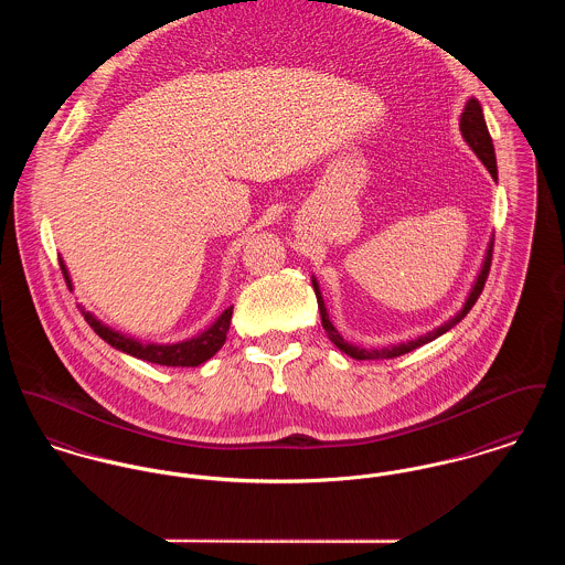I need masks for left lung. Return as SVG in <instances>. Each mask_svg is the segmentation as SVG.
<instances>
[{
  "instance_id": "1",
  "label": "left lung",
  "mask_w": 565,
  "mask_h": 565,
  "mask_svg": "<svg viewBox=\"0 0 565 565\" xmlns=\"http://www.w3.org/2000/svg\"><path fill=\"white\" fill-rule=\"evenodd\" d=\"M460 129H462L463 140L468 142V147L477 153V157L483 161V166L488 168V172L492 174V179H497V157H494V145H492V138H490V131H488V125H486V118H483V109L477 99H468L463 105L462 118H460ZM492 250H494V239L490 242L488 246V253H486V260L481 265V271L468 294V300L463 305L462 310L458 315H454L447 323L438 326L436 330L414 339V341H406V343H399V345H391V348H382V350H364L359 345H352L348 341H343V337L337 332V328L330 323L328 319V310L323 307V298H321V291H319V285L317 280H312V287H315V296H317V305H319V312H321V326L323 330L328 332L330 341L341 350L345 352L348 356L356 360H384V359H397L402 354H408L412 350L438 339L440 334H445L447 330H451L456 323H460L463 317L468 315V310L472 308V305L477 302V298L481 296L483 291V285L488 280V274H490V263H492Z\"/></svg>"
}]
</instances>
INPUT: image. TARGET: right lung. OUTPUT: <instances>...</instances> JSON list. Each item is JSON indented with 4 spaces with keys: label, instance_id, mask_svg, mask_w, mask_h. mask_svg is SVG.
I'll return each instance as SVG.
<instances>
[{
    "label": "right lung",
    "instance_id": "1",
    "mask_svg": "<svg viewBox=\"0 0 565 565\" xmlns=\"http://www.w3.org/2000/svg\"><path fill=\"white\" fill-rule=\"evenodd\" d=\"M60 269L64 274L66 285L71 287V278H68V271H66L62 260H60ZM82 315L88 321V326L102 337L105 343H109L111 348H116V350H120V352H125L129 356L154 362V364H166V366H199L205 360L211 359L224 345L226 332H228V326H231V317H233V307L226 308L217 317V321L211 328H206L203 334H199V337H194L190 341L174 343V345L140 343V341H136L131 337H125V334L107 328L97 317H93L86 310H82Z\"/></svg>",
    "mask_w": 565,
    "mask_h": 565
}]
</instances>
